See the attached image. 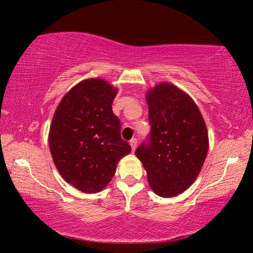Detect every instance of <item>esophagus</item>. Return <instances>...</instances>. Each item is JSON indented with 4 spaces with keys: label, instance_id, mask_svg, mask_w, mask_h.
<instances>
[{
    "label": "esophagus",
    "instance_id": "esophagus-1",
    "mask_svg": "<svg viewBox=\"0 0 253 253\" xmlns=\"http://www.w3.org/2000/svg\"><path fill=\"white\" fill-rule=\"evenodd\" d=\"M130 146H131V150H132V152L136 151V147H137V139H131L130 140Z\"/></svg>",
    "mask_w": 253,
    "mask_h": 253
}]
</instances>
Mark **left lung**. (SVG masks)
I'll return each instance as SVG.
<instances>
[{
  "mask_svg": "<svg viewBox=\"0 0 253 253\" xmlns=\"http://www.w3.org/2000/svg\"><path fill=\"white\" fill-rule=\"evenodd\" d=\"M150 143L136 155L147 172L151 189L170 198L189 189L198 177L209 152V132L191 96L170 83L146 93Z\"/></svg>",
  "mask_w": 253,
  "mask_h": 253,
  "instance_id": "1",
  "label": "left lung"
}]
</instances>
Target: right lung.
Instances as JSON below:
<instances>
[{
    "label": "right lung",
    "mask_w": 253,
    "mask_h": 253,
    "mask_svg": "<svg viewBox=\"0 0 253 253\" xmlns=\"http://www.w3.org/2000/svg\"><path fill=\"white\" fill-rule=\"evenodd\" d=\"M117 91L102 78L84 79L65 93L54 113L48 134L51 158L64 181L82 192L102 191L131 152L112 109Z\"/></svg>",
    "instance_id": "right-lung-1"
}]
</instances>
